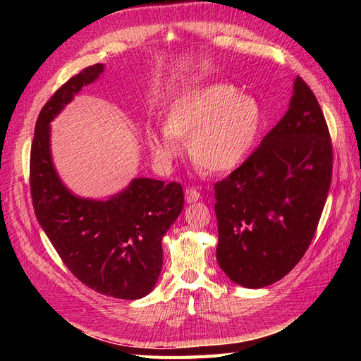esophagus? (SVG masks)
<instances>
[{"instance_id": "obj_1", "label": "esophagus", "mask_w": 361, "mask_h": 361, "mask_svg": "<svg viewBox=\"0 0 361 361\" xmlns=\"http://www.w3.org/2000/svg\"><path fill=\"white\" fill-rule=\"evenodd\" d=\"M185 198H186L188 203H195V202L200 200L202 194L198 192V190H197L195 188H188V189L185 190Z\"/></svg>"}]
</instances>
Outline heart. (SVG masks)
<instances>
[{"mask_svg":"<svg viewBox=\"0 0 361 361\" xmlns=\"http://www.w3.org/2000/svg\"><path fill=\"white\" fill-rule=\"evenodd\" d=\"M262 110L255 97L233 85L211 83L176 97L166 113L164 127L145 128L153 158L171 166L188 142L190 159L209 173L239 167L255 147Z\"/></svg>","mask_w":361,"mask_h":361,"instance_id":"obj_1","label":"heart"}]
</instances>
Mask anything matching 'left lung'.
Segmentation results:
<instances>
[{"instance_id":"left-lung-1","label":"left lung","mask_w":361,"mask_h":361,"mask_svg":"<svg viewBox=\"0 0 361 361\" xmlns=\"http://www.w3.org/2000/svg\"><path fill=\"white\" fill-rule=\"evenodd\" d=\"M332 159L324 114L307 83L296 78L283 118L214 186L217 262L229 279L264 288L293 270L315 235Z\"/></svg>"}]
</instances>
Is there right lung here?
Masks as SVG:
<instances>
[{
    "label": "right lung",
    "instance_id": "right-lung-1",
    "mask_svg": "<svg viewBox=\"0 0 361 361\" xmlns=\"http://www.w3.org/2000/svg\"><path fill=\"white\" fill-rule=\"evenodd\" d=\"M104 70L96 63L75 74L38 114L30 147V195L38 224L75 278L97 293L140 299L157 286L161 242L185 204L181 185L133 178L104 200L83 198L63 185L51 155L52 119Z\"/></svg>",
    "mask_w": 361,
    "mask_h": 361
}]
</instances>
